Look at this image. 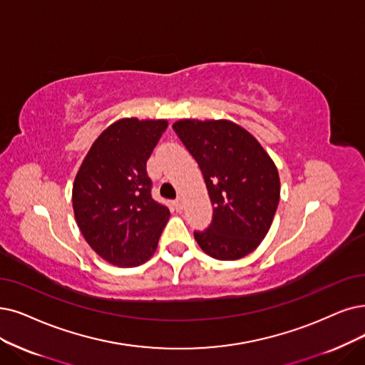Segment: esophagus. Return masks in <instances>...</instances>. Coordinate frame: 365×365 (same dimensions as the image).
I'll use <instances>...</instances> for the list:
<instances>
[{
  "mask_svg": "<svg viewBox=\"0 0 365 365\" xmlns=\"http://www.w3.org/2000/svg\"><path fill=\"white\" fill-rule=\"evenodd\" d=\"M175 208H177L178 211L182 210V197L181 196H178L177 200H175Z\"/></svg>",
  "mask_w": 365,
  "mask_h": 365,
  "instance_id": "obj_1",
  "label": "esophagus"
}]
</instances>
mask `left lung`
I'll list each match as a JSON object with an SVG mask.
<instances>
[{"label":"left lung","mask_w":365,"mask_h":365,"mask_svg":"<svg viewBox=\"0 0 365 365\" xmlns=\"http://www.w3.org/2000/svg\"><path fill=\"white\" fill-rule=\"evenodd\" d=\"M172 128L197 162L214 207L211 225L195 232L200 249L218 260L252 253L280 200L271 157L255 136L227 120H180Z\"/></svg>","instance_id":"8db88e82"}]
</instances>
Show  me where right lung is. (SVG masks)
<instances>
[{"label":"right lung","mask_w":365,"mask_h":365,"mask_svg":"<svg viewBox=\"0 0 365 365\" xmlns=\"http://www.w3.org/2000/svg\"><path fill=\"white\" fill-rule=\"evenodd\" d=\"M166 120L124 118L101 133L73 184V211L85 241L116 267H138L155 252L169 210L153 199L147 173Z\"/></svg>","instance_id":"obj_1"}]
</instances>
